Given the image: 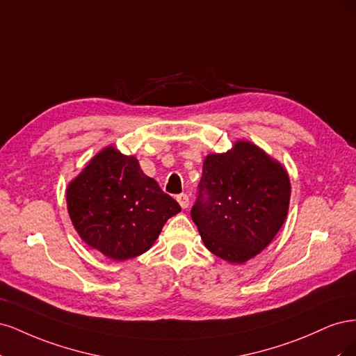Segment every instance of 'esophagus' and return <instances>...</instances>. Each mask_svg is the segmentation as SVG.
Returning <instances> with one entry per match:
<instances>
[{"label":"esophagus","instance_id":"34e87169","mask_svg":"<svg viewBox=\"0 0 356 356\" xmlns=\"http://www.w3.org/2000/svg\"><path fill=\"white\" fill-rule=\"evenodd\" d=\"M177 200L181 204L182 209H187L190 207V199H188V196L186 195V193H181V195H178Z\"/></svg>","mask_w":356,"mask_h":356}]
</instances>
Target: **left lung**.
Listing matches in <instances>:
<instances>
[{"label": "left lung", "mask_w": 356, "mask_h": 356, "mask_svg": "<svg viewBox=\"0 0 356 356\" xmlns=\"http://www.w3.org/2000/svg\"><path fill=\"white\" fill-rule=\"evenodd\" d=\"M291 196L284 168L251 143L239 141L203 161L190 211L204 246L230 263H245L282 227Z\"/></svg>", "instance_id": "obj_1"}]
</instances>
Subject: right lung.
Here are the masks:
<instances>
[{
  "instance_id": "right-lung-1",
  "label": "right lung",
  "mask_w": 356,
  "mask_h": 356,
  "mask_svg": "<svg viewBox=\"0 0 356 356\" xmlns=\"http://www.w3.org/2000/svg\"><path fill=\"white\" fill-rule=\"evenodd\" d=\"M68 212L81 239L113 260L141 255L181 211L134 156L102 149L68 186Z\"/></svg>"
}]
</instances>
